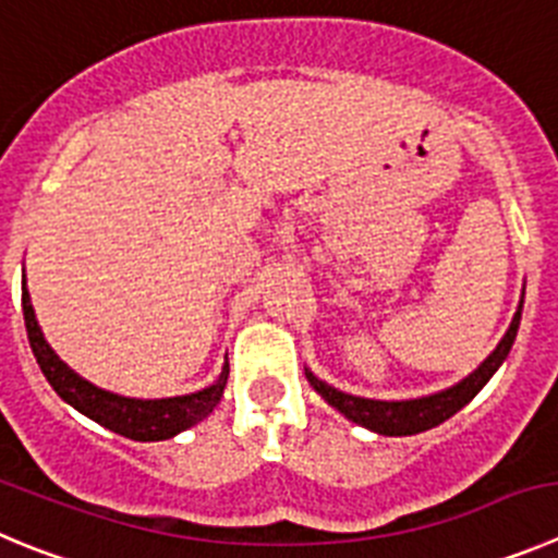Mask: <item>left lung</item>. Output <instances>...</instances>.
Segmentation results:
<instances>
[{
	"label": "left lung",
	"mask_w": 558,
	"mask_h": 558,
	"mask_svg": "<svg viewBox=\"0 0 558 558\" xmlns=\"http://www.w3.org/2000/svg\"><path fill=\"white\" fill-rule=\"evenodd\" d=\"M520 315H523V301H520L518 313H514L509 331L504 335V340L495 345L493 354L470 373L468 379H462L459 385L448 387L442 392H434V396L423 398H409V401H373V398H360L349 396V392L337 390V387L326 385L315 376L313 371H306V379L315 387L320 398L326 403L342 412L349 421L360 423V426L371 428L376 434H385V437H409V434H421L428 428L439 426L442 421H448L451 415H457L464 403H470L478 396L484 385L493 379V373L504 365V360L512 351V342L518 337L520 329Z\"/></svg>",
	"instance_id": "obj_1"
}]
</instances>
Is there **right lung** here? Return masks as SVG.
Instances as JSON below:
<instances>
[{
	"label": "right lung",
	"mask_w": 558,
	"mask_h": 558,
	"mask_svg": "<svg viewBox=\"0 0 558 558\" xmlns=\"http://www.w3.org/2000/svg\"><path fill=\"white\" fill-rule=\"evenodd\" d=\"M22 310H24V326H27L29 349H33L35 360H38L40 371H44L46 381L54 387L65 403L88 415L99 426L110 428V432L121 434V437L137 439V442H155V439H168L173 434L185 432V428L196 426L198 421L218 407L223 396V387L229 379V365H223L221 376L204 390L191 392V396H173V398H126L119 392L101 390V387L90 385L88 379H82L80 373L71 371L63 360L52 351V345L46 342L44 331H40L38 320H35L33 301H29L27 284L22 282Z\"/></svg>",
	"instance_id": "add662e5"
}]
</instances>
